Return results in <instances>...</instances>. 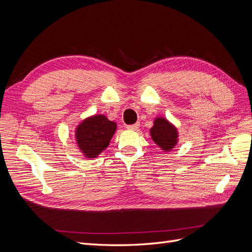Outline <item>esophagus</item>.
Wrapping results in <instances>:
<instances>
[{
	"instance_id": "34e87169",
	"label": "esophagus",
	"mask_w": 252,
	"mask_h": 252,
	"mask_svg": "<svg viewBox=\"0 0 252 252\" xmlns=\"http://www.w3.org/2000/svg\"><path fill=\"white\" fill-rule=\"evenodd\" d=\"M139 126H140L139 123H135L133 125H128L126 128L128 129V130H136V129L139 128Z\"/></svg>"
}]
</instances>
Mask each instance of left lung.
<instances>
[{"label":"left lung","instance_id":"obj_1","mask_svg":"<svg viewBox=\"0 0 252 252\" xmlns=\"http://www.w3.org/2000/svg\"><path fill=\"white\" fill-rule=\"evenodd\" d=\"M152 141L165 152L171 151L179 142V130L171 122L164 117H157L150 128Z\"/></svg>","mask_w":252,"mask_h":252}]
</instances>
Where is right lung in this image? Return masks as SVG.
<instances>
[{
  "instance_id": "right-lung-1",
  "label": "right lung",
  "mask_w": 252,
  "mask_h": 252,
  "mask_svg": "<svg viewBox=\"0 0 252 252\" xmlns=\"http://www.w3.org/2000/svg\"><path fill=\"white\" fill-rule=\"evenodd\" d=\"M116 130L117 123L104 114H94L84 119L75 127V144L83 157L95 158L108 147Z\"/></svg>"
}]
</instances>
